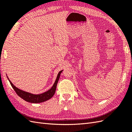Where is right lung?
Segmentation results:
<instances>
[{"label": "right lung", "instance_id": "1", "mask_svg": "<svg viewBox=\"0 0 132 132\" xmlns=\"http://www.w3.org/2000/svg\"><path fill=\"white\" fill-rule=\"evenodd\" d=\"M62 71L63 70H61L58 72L57 78H56L54 85H53L52 88L49 89L48 91H47L46 92H44V93H42L40 94H31L30 93V92H26L24 91L21 90V89H19L18 88H17L16 87L14 86L12 84V83L11 82V80L9 79V78H8V77H7H7L11 84V86L12 87V88H13L14 90H15V91L16 92V93L18 94L19 96H20L23 100L26 101L27 102H29L32 103H40L42 102H45V101H47L49 100L50 99H51V98L53 96V95H54L58 80L60 79V75L61 74V72H62Z\"/></svg>", "mask_w": 132, "mask_h": 132}]
</instances>
